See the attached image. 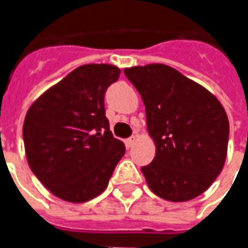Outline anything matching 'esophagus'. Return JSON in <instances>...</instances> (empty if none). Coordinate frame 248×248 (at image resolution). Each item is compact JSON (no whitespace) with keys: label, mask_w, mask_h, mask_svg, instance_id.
I'll return each mask as SVG.
<instances>
[{"label":"esophagus","mask_w":248,"mask_h":248,"mask_svg":"<svg viewBox=\"0 0 248 248\" xmlns=\"http://www.w3.org/2000/svg\"><path fill=\"white\" fill-rule=\"evenodd\" d=\"M134 143H135V137H131V138L125 139V146L127 148H132L134 146Z\"/></svg>","instance_id":"1"}]
</instances>
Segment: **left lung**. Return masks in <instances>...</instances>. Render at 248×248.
<instances>
[{
  "label": "left lung",
  "instance_id": "left-lung-1",
  "mask_svg": "<svg viewBox=\"0 0 248 248\" xmlns=\"http://www.w3.org/2000/svg\"><path fill=\"white\" fill-rule=\"evenodd\" d=\"M145 103L156 156L142 167L149 187L170 202H187L205 192L222 171L229 121L219 100L166 64L124 70Z\"/></svg>",
  "mask_w": 248,
  "mask_h": 248
}]
</instances>
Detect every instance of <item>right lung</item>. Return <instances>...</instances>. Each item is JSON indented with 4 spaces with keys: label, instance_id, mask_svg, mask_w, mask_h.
Wrapping results in <instances>:
<instances>
[{
    "label": "right lung",
    "instance_id": "obj_1",
    "mask_svg": "<svg viewBox=\"0 0 248 248\" xmlns=\"http://www.w3.org/2000/svg\"><path fill=\"white\" fill-rule=\"evenodd\" d=\"M119 76L113 64L80 66L44 92L26 114L29 166L62 200L84 203L100 195L125 153L105 110L106 90Z\"/></svg>",
    "mask_w": 248,
    "mask_h": 248
}]
</instances>
